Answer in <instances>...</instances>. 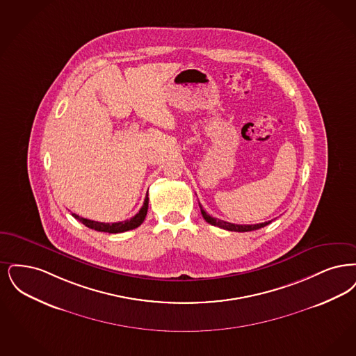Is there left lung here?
<instances>
[{"instance_id": "1", "label": "left lung", "mask_w": 356, "mask_h": 356, "mask_svg": "<svg viewBox=\"0 0 356 356\" xmlns=\"http://www.w3.org/2000/svg\"><path fill=\"white\" fill-rule=\"evenodd\" d=\"M200 207H201L202 217L204 218V220H206L207 223H210V225H213V226H218V227L225 229V230H229V232H252V230L262 229L264 226H267L268 223H271V220H268V222L258 223V225H235V223H230V222H226V220H220V219H217V218L209 216V214L202 209L201 203H200Z\"/></svg>"}]
</instances>
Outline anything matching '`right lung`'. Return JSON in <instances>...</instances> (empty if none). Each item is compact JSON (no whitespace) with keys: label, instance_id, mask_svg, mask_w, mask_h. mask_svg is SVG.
<instances>
[{"label":"right lung","instance_id":"obj_1","mask_svg":"<svg viewBox=\"0 0 356 356\" xmlns=\"http://www.w3.org/2000/svg\"><path fill=\"white\" fill-rule=\"evenodd\" d=\"M147 207H149V197L146 195L143 206L140 207L138 213L130 219L124 220V222H115V223H104V222H95V220H90L86 218L79 217L77 214H72L73 217L78 219L81 223H83L86 227L93 229L97 232H108V234H117V232H129L133 229H137L138 226L142 225V222L145 220L146 214H147Z\"/></svg>","mask_w":356,"mask_h":356}]
</instances>
